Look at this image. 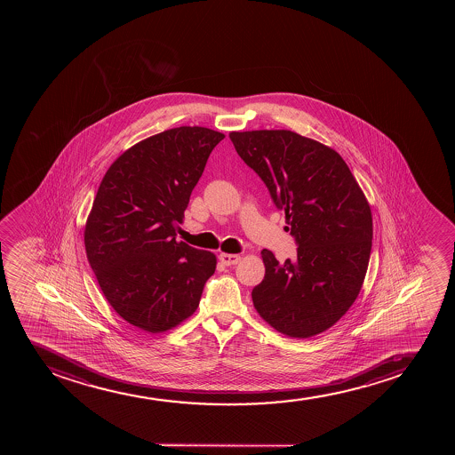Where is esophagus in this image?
<instances>
[{
	"instance_id": "obj_1",
	"label": "esophagus",
	"mask_w": 455,
	"mask_h": 455,
	"mask_svg": "<svg viewBox=\"0 0 455 455\" xmlns=\"http://www.w3.org/2000/svg\"><path fill=\"white\" fill-rule=\"evenodd\" d=\"M219 259L221 261V264H225V266H235V264H238V261H240L241 256L232 255V253H220Z\"/></svg>"
}]
</instances>
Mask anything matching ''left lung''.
<instances>
[{
    "instance_id": "left-lung-1",
    "label": "left lung",
    "mask_w": 455,
    "mask_h": 455,
    "mask_svg": "<svg viewBox=\"0 0 455 455\" xmlns=\"http://www.w3.org/2000/svg\"><path fill=\"white\" fill-rule=\"evenodd\" d=\"M241 159L253 168L285 212L298 241L296 259L279 264L261 251L266 276L251 291L258 314L291 339L334 326L360 294L371 259V204L334 148L291 131L230 132Z\"/></svg>"
}]
</instances>
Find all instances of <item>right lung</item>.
Segmentation results:
<instances>
[{"label":"right lung","mask_w":455,"mask_h":455,"mask_svg":"<svg viewBox=\"0 0 455 455\" xmlns=\"http://www.w3.org/2000/svg\"><path fill=\"white\" fill-rule=\"evenodd\" d=\"M223 133L182 125L136 142L101 179L84 251L106 300L148 334L193 315L217 258L176 241L194 187Z\"/></svg>","instance_id":"obj_1"}]
</instances>
